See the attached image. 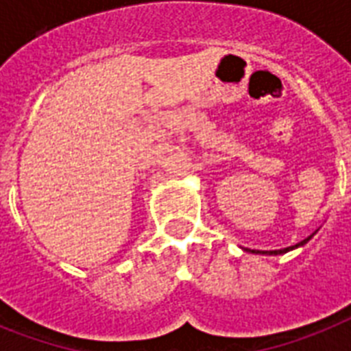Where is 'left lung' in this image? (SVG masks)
Instances as JSON below:
<instances>
[{"mask_svg":"<svg viewBox=\"0 0 351 351\" xmlns=\"http://www.w3.org/2000/svg\"><path fill=\"white\" fill-rule=\"evenodd\" d=\"M311 237H313V234H311ZM311 237H308V239L302 240V242H299V244L291 245V247H284V250H273V251H256V250H253V251H251V253H267V255H280V253H286V251L293 250V247H299V245L306 244V242H308V240H310Z\"/></svg>","mask_w":351,"mask_h":351,"instance_id":"8db88e82","label":"left lung"}]
</instances>
